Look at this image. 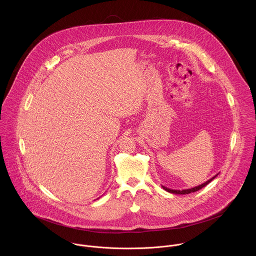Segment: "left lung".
Masks as SVG:
<instances>
[{
  "instance_id": "obj_1",
  "label": "left lung",
  "mask_w": 256,
  "mask_h": 256,
  "mask_svg": "<svg viewBox=\"0 0 256 256\" xmlns=\"http://www.w3.org/2000/svg\"><path fill=\"white\" fill-rule=\"evenodd\" d=\"M218 176V174H216V176H214V178H212L210 180H208V182H204L202 184H200L198 186H194V188H188V190H170V188H166V186H162V188H164V190H166V192H170V194H192V192H198V190H200V188H204V186H208L210 182H212V180H214Z\"/></svg>"
}]
</instances>
